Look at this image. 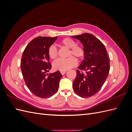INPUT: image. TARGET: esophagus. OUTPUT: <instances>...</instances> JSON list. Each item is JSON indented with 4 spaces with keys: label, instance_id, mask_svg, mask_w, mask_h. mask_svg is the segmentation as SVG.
Returning a JSON list of instances; mask_svg holds the SVG:
<instances>
[{
    "label": "esophagus",
    "instance_id": "1",
    "mask_svg": "<svg viewBox=\"0 0 132 132\" xmlns=\"http://www.w3.org/2000/svg\"><path fill=\"white\" fill-rule=\"evenodd\" d=\"M66 73V70H63V71H61V73L62 75H64L65 73Z\"/></svg>",
    "mask_w": 132,
    "mask_h": 132
}]
</instances>
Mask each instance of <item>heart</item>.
I'll list each match as a JSON object with an SVG mask.
<instances>
[{
	"instance_id": "b5f03b06",
	"label": "heart",
	"mask_w": 132,
	"mask_h": 132,
	"mask_svg": "<svg viewBox=\"0 0 132 132\" xmlns=\"http://www.w3.org/2000/svg\"><path fill=\"white\" fill-rule=\"evenodd\" d=\"M61 45L69 49L68 52V58L66 59H59L55 61L53 64L54 69L60 71L67 70L77 65V60L73 55L79 59H81L84 56L85 51L84 48L80 46L77 45L76 42L70 38H65L63 39L60 42ZM48 54L52 59H55L58 55V50L54 46H51L48 50Z\"/></svg>"
}]
</instances>
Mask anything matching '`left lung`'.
Returning <instances> with one entry per match:
<instances>
[{
	"label": "left lung",
	"mask_w": 132,
	"mask_h": 132,
	"mask_svg": "<svg viewBox=\"0 0 132 132\" xmlns=\"http://www.w3.org/2000/svg\"><path fill=\"white\" fill-rule=\"evenodd\" d=\"M71 37L81 42L85 51L84 59L77 70L73 89L79 96L89 97L98 93L108 77L109 55L104 45L93 35L85 33Z\"/></svg>",
	"instance_id": "obj_1"
}]
</instances>
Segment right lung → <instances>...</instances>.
Returning <instances> with one entry per match:
<instances>
[{
	"label": "right lung",
	"instance_id": "add662e5",
	"mask_svg": "<svg viewBox=\"0 0 132 132\" xmlns=\"http://www.w3.org/2000/svg\"><path fill=\"white\" fill-rule=\"evenodd\" d=\"M57 38L37 37L28 44L22 53L20 67L26 85L32 93L41 98L56 93L62 77L59 71L47 73L52 68L48 50Z\"/></svg>",
	"mask_w": 132,
	"mask_h": 132
}]
</instances>
